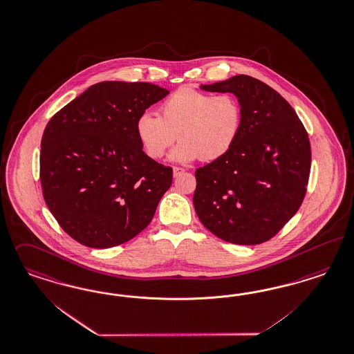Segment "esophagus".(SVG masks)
<instances>
[{
  "instance_id": "34e87169",
  "label": "esophagus",
  "mask_w": 354,
  "mask_h": 354,
  "mask_svg": "<svg viewBox=\"0 0 354 354\" xmlns=\"http://www.w3.org/2000/svg\"><path fill=\"white\" fill-rule=\"evenodd\" d=\"M183 171H185V169H183V168H178V167H173V176H174V177H178V176H181Z\"/></svg>"
}]
</instances>
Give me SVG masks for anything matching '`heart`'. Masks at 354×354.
<instances>
[{
    "instance_id": "b5f03b06",
    "label": "heart",
    "mask_w": 354,
    "mask_h": 354,
    "mask_svg": "<svg viewBox=\"0 0 354 354\" xmlns=\"http://www.w3.org/2000/svg\"><path fill=\"white\" fill-rule=\"evenodd\" d=\"M161 118L145 111L136 120V135L145 153L161 158L174 140L169 160L192 162L211 161L225 155L240 133L243 109L235 95H212L183 86L161 105Z\"/></svg>"
}]
</instances>
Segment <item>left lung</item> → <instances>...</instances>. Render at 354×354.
Instances as JSON below:
<instances>
[{"mask_svg": "<svg viewBox=\"0 0 354 354\" xmlns=\"http://www.w3.org/2000/svg\"><path fill=\"white\" fill-rule=\"evenodd\" d=\"M199 88L235 94L243 123L231 149L196 169V215L224 241L263 243L301 207L311 168L307 131L288 101L260 80L237 75Z\"/></svg>", "mask_w": 354, "mask_h": 354, "instance_id": "left-lung-1", "label": "left lung"}]
</instances>
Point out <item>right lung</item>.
<instances>
[{
  "label": "right lung",
  "instance_id": "right-lung-1",
  "mask_svg": "<svg viewBox=\"0 0 354 354\" xmlns=\"http://www.w3.org/2000/svg\"><path fill=\"white\" fill-rule=\"evenodd\" d=\"M169 94L149 82L102 81L57 111L43 132V196L68 235L111 248L140 234L173 171L143 152L140 114Z\"/></svg>",
  "mask_w": 354,
  "mask_h": 354
}]
</instances>
